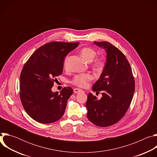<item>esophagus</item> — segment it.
I'll return each instance as SVG.
<instances>
[{
    "label": "esophagus",
    "mask_w": 157,
    "mask_h": 157,
    "mask_svg": "<svg viewBox=\"0 0 157 157\" xmlns=\"http://www.w3.org/2000/svg\"><path fill=\"white\" fill-rule=\"evenodd\" d=\"M81 91H82V90H81V89H78V88H75L74 89V93H79Z\"/></svg>",
    "instance_id": "34e87169"
}]
</instances>
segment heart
I'll return each instance as SVG.
<instances>
[{"label":"heart","instance_id":"b5f03b06","mask_svg":"<svg viewBox=\"0 0 157 157\" xmlns=\"http://www.w3.org/2000/svg\"><path fill=\"white\" fill-rule=\"evenodd\" d=\"M80 53L82 58L85 61L88 63L92 61L91 62V66L94 70L96 71H100L104 68L105 63L102 58H97L94 59V58L96 56V52L94 49L89 47H85L81 50ZM63 66L65 69L67 68V58H66L64 61ZM93 79V76L90 73L79 74L75 76V77L72 79L71 82L76 86L80 87H84Z\"/></svg>","mask_w":157,"mask_h":157}]
</instances>
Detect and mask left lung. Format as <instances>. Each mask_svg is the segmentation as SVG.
Segmentation results:
<instances>
[{"instance_id":"1","label":"left lung","mask_w":157,"mask_h":157,"mask_svg":"<svg viewBox=\"0 0 157 157\" xmlns=\"http://www.w3.org/2000/svg\"><path fill=\"white\" fill-rule=\"evenodd\" d=\"M106 52L107 61L93 91L102 97L87 96V117L94 125L105 127L119 122L125 114L135 91V81L130 65L123 53L107 41H94Z\"/></svg>"}]
</instances>
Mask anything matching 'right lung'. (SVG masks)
Masks as SVG:
<instances>
[{
    "instance_id": "obj_1",
    "label": "right lung",
    "mask_w": 157,
    "mask_h": 157,
    "mask_svg": "<svg viewBox=\"0 0 157 157\" xmlns=\"http://www.w3.org/2000/svg\"><path fill=\"white\" fill-rule=\"evenodd\" d=\"M79 42L52 41L38 48L24 64L20 74V97L27 113L35 121L50 124L63 116L73 93L70 87L53 93L56 78L62 74L64 57Z\"/></svg>"
}]
</instances>
